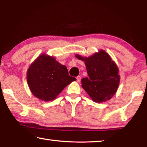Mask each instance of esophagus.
Listing matches in <instances>:
<instances>
[{
  "instance_id": "obj_1",
  "label": "esophagus",
  "mask_w": 147,
  "mask_h": 147,
  "mask_svg": "<svg viewBox=\"0 0 147 147\" xmlns=\"http://www.w3.org/2000/svg\"><path fill=\"white\" fill-rule=\"evenodd\" d=\"M76 80H77V82H80V80H81V76H78L76 77Z\"/></svg>"
}]
</instances>
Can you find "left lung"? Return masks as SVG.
Segmentation results:
<instances>
[{
    "instance_id": "8db88e82",
    "label": "left lung",
    "mask_w": 147,
    "mask_h": 147,
    "mask_svg": "<svg viewBox=\"0 0 147 147\" xmlns=\"http://www.w3.org/2000/svg\"><path fill=\"white\" fill-rule=\"evenodd\" d=\"M75 56L86 64L88 77L82 79V87L92 100L100 103L111 99L118 89L120 76L109 54L100 50L88 58L78 54Z\"/></svg>"
}]
</instances>
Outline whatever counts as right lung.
I'll return each instance as SVG.
<instances>
[{
  "mask_svg": "<svg viewBox=\"0 0 147 147\" xmlns=\"http://www.w3.org/2000/svg\"><path fill=\"white\" fill-rule=\"evenodd\" d=\"M26 79L32 94L45 102L53 100L67 86L76 80L69 76L65 65L47 54H41L30 65Z\"/></svg>",
  "mask_w": 147,
  "mask_h": 147,
  "instance_id": "1",
  "label": "right lung"
}]
</instances>
